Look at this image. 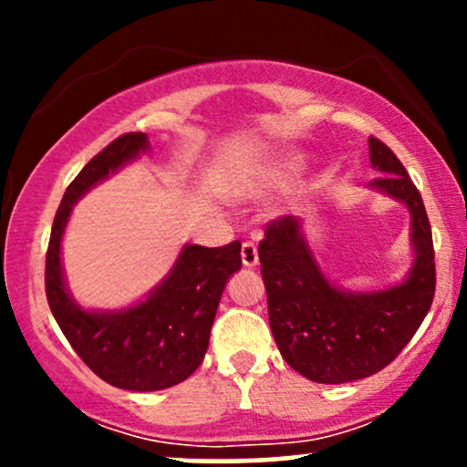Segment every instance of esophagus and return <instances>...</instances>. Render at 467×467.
I'll return each instance as SVG.
<instances>
[{
	"instance_id": "esophagus-1",
	"label": "esophagus",
	"mask_w": 467,
	"mask_h": 467,
	"mask_svg": "<svg viewBox=\"0 0 467 467\" xmlns=\"http://www.w3.org/2000/svg\"><path fill=\"white\" fill-rule=\"evenodd\" d=\"M241 261H244L245 267L259 265V250H256V245L252 244V241H245V244L241 245Z\"/></svg>"
}]
</instances>
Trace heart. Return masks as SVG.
Listing matches in <instances>:
<instances>
[{
	"label": "heart",
	"mask_w": 467,
	"mask_h": 467,
	"mask_svg": "<svg viewBox=\"0 0 467 467\" xmlns=\"http://www.w3.org/2000/svg\"><path fill=\"white\" fill-rule=\"evenodd\" d=\"M303 169H305V160L301 155L296 153L287 155V158H283L281 162L272 166V169L264 175V180H261V189L264 191L285 189V186L292 184V182L301 175Z\"/></svg>",
	"instance_id": "obj_1"
}]
</instances>
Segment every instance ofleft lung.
<instances>
[{
	"mask_svg": "<svg viewBox=\"0 0 467 467\" xmlns=\"http://www.w3.org/2000/svg\"><path fill=\"white\" fill-rule=\"evenodd\" d=\"M368 158L382 173L368 189L410 213L412 264L400 283L353 292L329 281L298 217L270 223L259 244L278 351L294 371L318 384H345L382 371L409 345L435 296V250L420 191L378 138H368Z\"/></svg>",
	"mask_w": 467,
	"mask_h": 467,
	"instance_id": "obj_1",
	"label": "left lung"
}]
</instances>
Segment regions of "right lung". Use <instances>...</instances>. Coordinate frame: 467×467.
Listing matches in <instances>:
<instances>
[{
  "mask_svg": "<svg viewBox=\"0 0 467 467\" xmlns=\"http://www.w3.org/2000/svg\"><path fill=\"white\" fill-rule=\"evenodd\" d=\"M147 151V133H125L85 164L63 195L46 256L47 305L72 349L107 384L140 393L175 387L200 367L228 278L241 270L239 241L184 244L169 275L130 307L88 309L74 301L61 261L74 203Z\"/></svg>",
  "mask_w": 467,
  "mask_h": 467,
  "instance_id": "obj_1",
  "label": "right lung"
}]
</instances>
